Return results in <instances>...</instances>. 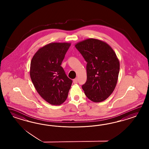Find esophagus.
Masks as SVG:
<instances>
[{"instance_id":"esophagus-1","label":"esophagus","mask_w":149,"mask_h":149,"mask_svg":"<svg viewBox=\"0 0 149 149\" xmlns=\"http://www.w3.org/2000/svg\"><path fill=\"white\" fill-rule=\"evenodd\" d=\"M73 82H74V84H77V78H75V79H74L73 80Z\"/></svg>"}]
</instances>
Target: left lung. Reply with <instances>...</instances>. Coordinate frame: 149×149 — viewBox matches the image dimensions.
<instances>
[{"label": "left lung", "instance_id": "obj_1", "mask_svg": "<svg viewBox=\"0 0 149 149\" xmlns=\"http://www.w3.org/2000/svg\"><path fill=\"white\" fill-rule=\"evenodd\" d=\"M75 47L87 62V80L82 86L86 97L94 102L107 99L114 90L120 70V62L112 48L106 42L88 39Z\"/></svg>", "mask_w": 149, "mask_h": 149}]
</instances>
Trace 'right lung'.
I'll return each instance as SVG.
<instances>
[{
  "label": "right lung",
  "instance_id": "right-lung-1",
  "mask_svg": "<svg viewBox=\"0 0 149 149\" xmlns=\"http://www.w3.org/2000/svg\"><path fill=\"white\" fill-rule=\"evenodd\" d=\"M70 43L45 45L32 58L30 76L38 93L51 105H59L67 98L72 81L61 66Z\"/></svg>",
  "mask_w": 149,
  "mask_h": 149
}]
</instances>
